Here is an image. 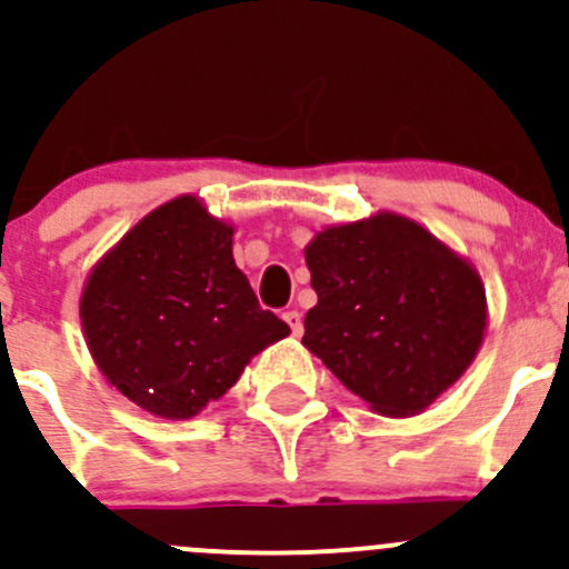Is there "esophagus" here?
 Returning a JSON list of instances; mask_svg holds the SVG:
<instances>
[{"label":"esophagus","mask_w":569,"mask_h":569,"mask_svg":"<svg viewBox=\"0 0 569 569\" xmlns=\"http://www.w3.org/2000/svg\"><path fill=\"white\" fill-rule=\"evenodd\" d=\"M282 318H284V323L290 326L292 335H296V337L301 335V331H303V320H301V312H298V309H287Z\"/></svg>","instance_id":"1"}]
</instances>
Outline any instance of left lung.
Wrapping results in <instances>:
<instances>
[{
	"label": "left lung",
	"instance_id": "8db88e82",
	"mask_svg": "<svg viewBox=\"0 0 569 569\" xmlns=\"http://www.w3.org/2000/svg\"><path fill=\"white\" fill-rule=\"evenodd\" d=\"M318 303L303 346L373 412L412 418L476 359L487 292L465 257L398 212L326 227L303 249Z\"/></svg>",
	"mask_w": 569,
	"mask_h": 569
}]
</instances>
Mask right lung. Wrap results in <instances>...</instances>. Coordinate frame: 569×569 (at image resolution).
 <instances>
[{
	"mask_svg": "<svg viewBox=\"0 0 569 569\" xmlns=\"http://www.w3.org/2000/svg\"><path fill=\"white\" fill-rule=\"evenodd\" d=\"M232 238V223L179 196L140 218L88 273L80 320L96 368L157 418H196L251 357L290 335L234 266Z\"/></svg>",
	"mask_w": 569,
	"mask_h": 569,
	"instance_id": "right-lung-1",
	"label": "right lung"
}]
</instances>
